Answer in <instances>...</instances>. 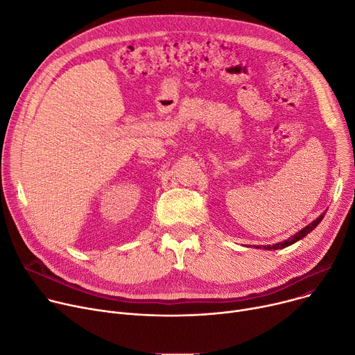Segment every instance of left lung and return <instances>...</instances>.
Instances as JSON below:
<instances>
[{
    "instance_id": "obj_1",
    "label": "left lung",
    "mask_w": 355,
    "mask_h": 355,
    "mask_svg": "<svg viewBox=\"0 0 355 355\" xmlns=\"http://www.w3.org/2000/svg\"><path fill=\"white\" fill-rule=\"evenodd\" d=\"M324 215H325V212H324L322 215H320L315 220H312L309 225H306L305 227H302L300 232H297L295 235H293L291 238H288V239H285V241H282V242L274 243V245H266V246H263V249H266V251H272V249H274V251H277V249H284V248H286V246H289V245H293V243L301 241V239H302L304 236H306L311 231H314V229L318 226V223L322 220ZM255 248H259V246H255Z\"/></svg>"
}]
</instances>
